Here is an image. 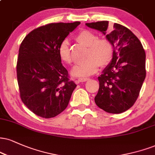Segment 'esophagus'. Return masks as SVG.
Segmentation results:
<instances>
[{
	"label": "esophagus",
	"mask_w": 155,
	"mask_h": 155,
	"mask_svg": "<svg viewBox=\"0 0 155 155\" xmlns=\"http://www.w3.org/2000/svg\"><path fill=\"white\" fill-rule=\"evenodd\" d=\"M89 79V78H79V79H78V81H79V82H84V81H88Z\"/></svg>",
	"instance_id": "esophagus-1"
}]
</instances>
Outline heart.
Returning a JSON list of instances; mask_svg holds the SVG:
<instances>
[{"label": "heart", "mask_w": 155, "mask_h": 155, "mask_svg": "<svg viewBox=\"0 0 155 155\" xmlns=\"http://www.w3.org/2000/svg\"><path fill=\"white\" fill-rule=\"evenodd\" d=\"M76 39L79 43L87 46L85 55L87 60L74 66L71 71L74 76H86L94 74L100 65L107 66L113 59L115 48L113 42L107 38H97L95 33L85 29L80 31ZM58 55L63 62L68 64L71 63L72 57L68 40H64L60 44Z\"/></svg>", "instance_id": "b5f03b06"}]
</instances>
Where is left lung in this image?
I'll list each match as a JSON object with an SVG mask.
<instances>
[{"label": "left lung", "instance_id": "8db88e82", "mask_svg": "<svg viewBox=\"0 0 155 155\" xmlns=\"http://www.w3.org/2000/svg\"><path fill=\"white\" fill-rule=\"evenodd\" d=\"M107 21L87 23L113 42V59L98 77L100 87L94 97L99 107L110 113H121L131 107L139 97L146 77V54L137 37L124 26Z\"/></svg>", "mask_w": 155, "mask_h": 155}]
</instances>
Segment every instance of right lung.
Instances as JSON below:
<instances>
[{"instance_id":"1","label":"right lung","mask_w":155,"mask_h":155,"mask_svg":"<svg viewBox=\"0 0 155 155\" xmlns=\"http://www.w3.org/2000/svg\"><path fill=\"white\" fill-rule=\"evenodd\" d=\"M79 24H46L29 32L20 45L16 65L20 97L38 116L53 118L68 105L76 84L61 63L58 48Z\"/></svg>"}]
</instances>
